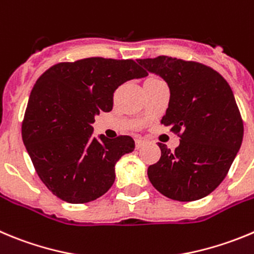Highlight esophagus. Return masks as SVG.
Returning <instances> with one entry per match:
<instances>
[{"instance_id": "34e87169", "label": "esophagus", "mask_w": 254, "mask_h": 254, "mask_svg": "<svg viewBox=\"0 0 254 254\" xmlns=\"http://www.w3.org/2000/svg\"><path fill=\"white\" fill-rule=\"evenodd\" d=\"M146 141L142 138H136V148H141L142 146H145Z\"/></svg>"}]
</instances>
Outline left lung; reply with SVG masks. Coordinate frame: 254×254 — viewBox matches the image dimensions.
I'll list each match as a JSON object with an SVG mask.
<instances>
[{"label": "left lung", "mask_w": 254, "mask_h": 254, "mask_svg": "<svg viewBox=\"0 0 254 254\" xmlns=\"http://www.w3.org/2000/svg\"><path fill=\"white\" fill-rule=\"evenodd\" d=\"M170 88L161 123L180 137L171 151L159 143L161 157L147 175L157 191L178 201L206 196L224 180L243 139V120L228 81L210 66L171 57L137 59Z\"/></svg>", "instance_id": "8db88e82"}]
</instances>
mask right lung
<instances>
[{"mask_svg": "<svg viewBox=\"0 0 254 254\" xmlns=\"http://www.w3.org/2000/svg\"><path fill=\"white\" fill-rule=\"evenodd\" d=\"M147 75L134 60L87 58L59 63L37 79L22 121V139L37 175L66 203L102 196L115 183V166L134 150L129 136H92L95 116L113 108V93Z\"/></svg>", "mask_w": 254, "mask_h": 254, "instance_id": "right-lung-1", "label": "right lung"}]
</instances>
